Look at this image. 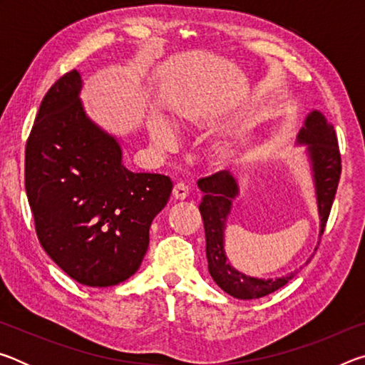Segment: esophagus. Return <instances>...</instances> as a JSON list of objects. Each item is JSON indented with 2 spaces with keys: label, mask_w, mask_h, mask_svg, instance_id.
<instances>
[{
  "label": "esophagus",
  "mask_w": 365,
  "mask_h": 365,
  "mask_svg": "<svg viewBox=\"0 0 365 365\" xmlns=\"http://www.w3.org/2000/svg\"><path fill=\"white\" fill-rule=\"evenodd\" d=\"M172 196H174V200H187L188 196V187L185 183H175L174 185V190H172Z\"/></svg>",
  "instance_id": "34e87169"
}]
</instances>
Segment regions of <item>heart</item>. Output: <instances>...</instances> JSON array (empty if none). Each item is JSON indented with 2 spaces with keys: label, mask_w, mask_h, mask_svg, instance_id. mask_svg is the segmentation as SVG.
Returning a JSON list of instances; mask_svg holds the SVG:
<instances>
[{
  "label": "heart",
  "mask_w": 365,
  "mask_h": 365,
  "mask_svg": "<svg viewBox=\"0 0 365 365\" xmlns=\"http://www.w3.org/2000/svg\"><path fill=\"white\" fill-rule=\"evenodd\" d=\"M185 122H190L188 115L178 117V123ZM148 132H150L153 146L159 151L169 150L172 143H174V128H172V123L165 115L156 113L148 115ZM207 153L215 165H227L238 156L240 143L235 138L214 140L207 146Z\"/></svg>",
  "instance_id": "obj_1"
}]
</instances>
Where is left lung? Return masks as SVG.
<instances>
[{
  "label": "left lung",
  "instance_id": "obj_1",
  "mask_svg": "<svg viewBox=\"0 0 365 365\" xmlns=\"http://www.w3.org/2000/svg\"><path fill=\"white\" fill-rule=\"evenodd\" d=\"M296 145L304 146L314 190H316L320 235H322L341 174V158H339L335 128L320 110L312 109L302 122L301 130L296 137ZM197 187L205 193L200 212L205 222L207 269L212 280L225 293L238 299L262 298L287 285L296 272H289L285 277H277V279H259L237 270L228 261L224 246L225 227L228 215L232 214L233 201L240 196V183L232 172L222 170L212 177L201 178ZM314 251H317V248ZM309 261L311 257L307 259Z\"/></svg>",
  "mask_w": 365,
  "mask_h": 365
}]
</instances>
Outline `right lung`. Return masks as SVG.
I'll return each mask as SVG.
<instances>
[{
  "mask_svg": "<svg viewBox=\"0 0 365 365\" xmlns=\"http://www.w3.org/2000/svg\"><path fill=\"white\" fill-rule=\"evenodd\" d=\"M82 73L67 72L43 98L26 148V191L46 255L86 287H113L140 269L170 178L132 172L122 145L90 119Z\"/></svg>",
  "mask_w": 365,
  "mask_h": 365,
  "instance_id": "add662e5",
  "label": "right lung"
}]
</instances>
